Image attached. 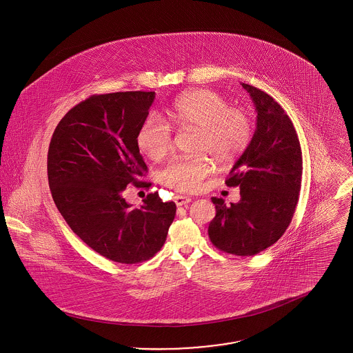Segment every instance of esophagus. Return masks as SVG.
<instances>
[{
    "label": "esophagus",
    "instance_id": "34e87169",
    "mask_svg": "<svg viewBox=\"0 0 353 353\" xmlns=\"http://www.w3.org/2000/svg\"><path fill=\"white\" fill-rule=\"evenodd\" d=\"M190 201L192 200L189 197H186V196H176L174 197V202H176L177 206H183V205H186V203H189Z\"/></svg>",
    "mask_w": 353,
    "mask_h": 353
}]
</instances>
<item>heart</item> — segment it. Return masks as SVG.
<instances>
[{"instance_id": "heart-1", "label": "heart", "mask_w": 353, "mask_h": 353, "mask_svg": "<svg viewBox=\"0 0 353 353\" xmlns=\"http://www.w3.org/2000/svg\"><path fill=\"white\" fill-rule=\"evenodd\" d=\"M168 114L179 127L197 130L196 151L210 154L219 165L236 160L252 137L249 114L230 107L222 95L210 90L186 92L173 101ZM136 143L150 159L160 160L172 147V130L167 121L151 114L140 124ZM209 172L210 161L206 154H196L173 159L161 170L160 179L170 189L193 193L201 188Z\"/></svg>"}]
</instances>
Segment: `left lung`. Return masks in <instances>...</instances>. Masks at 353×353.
Listing matches in <instances>:
<instances>
[{
    "label": "left lung",
    "mask_w": 353,
    "mask_h": 353,
    "mask_svg": "<svg viewBox=\"0 0 353 353\" xmlns=\"http://www.w3.org/2000/svg\"><path fill=\"white\" fill-rule=\"evenodd\" d=\"M256 111V128L226 180L241 200L228 206L212 197L216 217L209 238L221 252L255 255L285 234L299 200L302 150L292 121L269 94L242 83Z\"/></svg>",
    "instance_id": "left-lung-1"
}]
</instances>
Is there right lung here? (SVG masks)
I'll use <instances>...</instances> for the list:
<instances>
[{"instance_id": "obj_1", "label": "right lung", "mask_w": 353, "mask_h": 353, "mask_svg": "<svg viewBox=\"0 0 353 353\" xmlns=\"http://www.w3.org/2000/svg\"><path fill=\"white\" fill-rule=\"evenodd\" d=\"M154 92L92 95L58 123L48 153L51 196L71 230L110 261H148L165 243L176 203L150 193L140 209L125 201L130 184L148 172L136 134Z\"/></svg>"}]
</instances>
